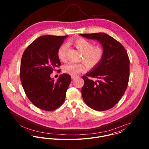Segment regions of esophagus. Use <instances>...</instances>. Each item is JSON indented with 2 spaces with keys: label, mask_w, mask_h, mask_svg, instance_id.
<instances>
[{
  "label": "esophagus",
  "mask_w": 149,
  "mask_h": 149,
  "mask_svg": "<svg viewBox=\"0 0 149 149\" xmlns=\"http://www.w3.org/2000/svg\"><path fill=\"white\" fill-rule=\"evenodd\" d=\"M71 77H72V79H74L76 77V76H71Z\"/></svg>",
  "instance_id": "34e87169"
}]
</instances>
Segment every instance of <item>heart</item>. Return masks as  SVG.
<instances>
[{
    "label": "heart",
    "mask_w": 149,
    "mask_h": 149,
    "mask_svg": "<svg viewBox=\"0 0 149 149\" xmlns=\"http://www.w3.org/2000/svg\"><path fill=\"white\" fill-rule=\"evenodd\" d=\"M71 43L75 46L83 54V59L89 67H94L99 64L102 61L104 51L100 46H95L90 41L84 39L79 38L72 41ZM68 47L66 45H61L57 50V57L58 59L64 62L66 60ZM64 72L68 74L75 76L86 70L84 64L69 63L64 67Z\"/></svg>",
    "instance_id": "heart-1"
}]
</instances>
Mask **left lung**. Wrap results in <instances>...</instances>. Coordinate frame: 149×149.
Segmentation results:
<instances>
[{
  "label": "left lung",
  "instance_id": "1",
  "mask_svg": "<svg viewBox=\"0 0 149 149\" xmlns=\"http://www.w3.org/2000/svg\"><path fill=\"white\" fill-rule=\"evenodd\" d=\"M84 38L98 41L104 55L102 61L83 76L81 89L85 104L96 111H106L115 106L127 87L130 60L123 45L104 33L80 34ZM96 78V82L87 77Z\"/></svg>",
  "mask_w": 149,
  "mask_h": 149
}]
</instances>
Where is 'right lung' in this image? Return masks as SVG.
<instances>
[{"label": "right lung", "mask_w": 149, "mask_h": 149, "mask_svg": "<svg viewBox=\"0 0 149 149\" xmlns=\"http://www.w3.org/2000/svg\"><path fill=\"white\" fill-rule=\"evenodd\" d=\"M68 36H42L25 49L21 59L20 77L29 99L37 107L53 111L64 103L71 81L69 74H60L56 81L50 74L61 65L57 50Z\"/></svg>", "instance_id": "obj_1"}]
</instances>
